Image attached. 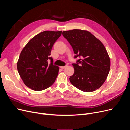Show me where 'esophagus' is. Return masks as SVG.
Masks as SVG:
<instances>
[{
    "label": "esophagus",
    "mask_w": 130,
    "mask_h": 130,
    "mask_svg": "<svg viewBox=\"0 0 130 130\" xmlns=\"http://www.w3.org/2000/svg\"><path fill=\"white\" fill-rule=\"evenodd\" d=\"M67 67V66H61L60 67V68H61V69H64L65 68H66Z\"/></svg>",
    "instance_id": "esophagus-1"
}]
</instances>
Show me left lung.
Returning a JSON list of instances; mask_svg holds the SVG:
<instances>
[{"mask_svg":"<svg viewBox=\"0 0 130 130\" xmlns=\"http://www.w3.org/2000/svg\"><path fill=\"white\" fill-rule=\"evenodd\" d=\"M63 36L79 57L73 63L74 73L70 82L82 91L92 92L103 85L108 75L111 62L107 50L100 40L87 31L74 29L63 31Z\"/></svg>","mask_w":130,"mask_h":130,"instance_id":"1","label":"left lung"}]
</instances>
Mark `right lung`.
Here are the masks:
<instances>
[{
  "label": "right lung",
  "instance_id": "right-lung-1",
  "mask_svg": "<svg viewBox=\"0 0 130 130\" xmlns=\"http://www.w3.org/2000/svg\"><path fill=\"white\" fill-rule=\"evenodd\" d=\"M62 31H45L36 35L23 49L17 62L22 80L35 91L48 88L55 81L59 67L50 57L54 44Z\"/></svg>",
  "mask_w": 130,
  "mask_h": 130
}]
</instances>
